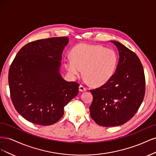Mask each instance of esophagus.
<instances>
[{"instance_id": "1", "label": "esophagus", "mask_w": 156, "mask_h": 156, "mask_svg": "<svg viewBox=\"0 0 156 156\" xmlns=\"http://www.w3.org/2000/svg\"><path fill=\"white\" fill-rule=\"evenodd\" d=\"M79 90L80 92H84V91L87 90V88L84 87H83V85H80L79 87Z\"/></svg>"}]
</instances>
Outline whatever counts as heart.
<instances>
[{
  "mask_svg": "<svg viewBox=\"0 0 156 156\" xmlns=\"http://www.w3.org/2000/svg\"><path fill=\"white\" fill-rule=\"evenodd\" d=\"M116 52L100 45L82 44L71 51V57L65 58L64 66L71 77L81 75L83 69L87 83L101 86L112 78L116 70Z\"/></svg>",
  "mask_w": 156,
  "mask_h": 156,
  "instance_id": "obj_1",
  "label": "heart"
}]
</instances>
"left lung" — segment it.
I'll list each match as a JSON object with an SVG mask.
<instances>
[{"mask_svg":"<svg viewBox=\"0 0 156 156\" xmlns=\"http://www.w3.org/2000/svg\"><path fill=\"white\" fill-rule=\"evenodd\" d=\"M119 51L115 74L100 88L90 90L92 119L104 127L119 126L128 122L138 111L145 94L143 65L135 53L116 41H111Z\"/></svg>","mask_w":156,"mask_h":156,"instance_id":"obj_1","label":"left lung"}]
</instances>
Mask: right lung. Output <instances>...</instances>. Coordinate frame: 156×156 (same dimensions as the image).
<instances>
[{
  "label": "right lung",
  "instance_id": "obj_1",
  "mask_svg": "<svg viewBox=\"0 0 156 156\" xmlns=\"http://www.w3.org/2000/svg\"><path fill=\"white\" fill-rule=\"evenodd\" d=\"M68 37H50L27 44L18 52L9 69L13 104L33 124L52 125L64 115V107L79 93V84L61 76L62 54Z\"/></svg>",
  "mask_w": 156,
  "mask_h": 156
}]
</instances>
